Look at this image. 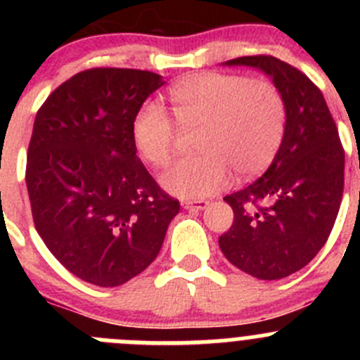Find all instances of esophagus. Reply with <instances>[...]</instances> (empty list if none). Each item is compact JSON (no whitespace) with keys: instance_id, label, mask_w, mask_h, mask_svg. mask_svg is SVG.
Segmentation results:
<instances>
[{"instance_id":"1","label":"esophagus","mask_w":360,"mask_h":360,"mask_svg":"<svg viewBox=\"0 0 360 360\" xmlns=\"http://www.w3.org/2000/svg\"><path fill=\"white\" fill-rule=\"evenodd\" d=\"M207 205H209V202H207V200H186V202H183L184 209H190V210H202V209H205Z\"/></svg>"}]
</instances>
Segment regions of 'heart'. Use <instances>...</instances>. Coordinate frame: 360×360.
Segmentation results:
<instances>
[{
	"label": "heart",
	"mask_w": 360,
	"mask_h": 360,
	"mask_svg": "<svg viewBox=\"0 0 360 360\" xmlns=\"http://www.w3.org/2000/svg\"><path fill=\"white\" fill-rule=\"evenodd\" d=\"M170 111L155 99L132 118L134 146L151 167H163L174 153L177 127L195 129L193 157L179 158L160 183L181 198H203L231 183V170L254 176L271 163L285 132V101L275 83L231 72H198L167 92Z\"/></svg>",
	"instance_id": "b5f03b06"
}]
</instances>
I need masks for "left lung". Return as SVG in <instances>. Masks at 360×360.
<instances>
[{
  "instance_id": "left-lung-1",
  "label": "left lung",
  "mask_w": 360,
  "mask_h": 360,
  "mask_svg": "<svg viewBox=\"0 0 360 360\" xmlns=\"http://www.w3.org/2000/svg\"><path fill=\"white\" fill-rule=\"evenodd\" d=\"M274 78L285 101V132L266 172L226 195L235 214L219 237L226 259L261 281H277L307 266L329 233L345 184V150L319 86L304 72L271 56L228 60Z\"/></svg>"
}]
</instances>
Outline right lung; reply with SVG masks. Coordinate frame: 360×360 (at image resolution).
Wrapping results in <instances>:
<instances>
[{
  "instance_id": "right-lung-1",
  "label": "right lung",
  "mask_w": 360,
  "mask_h": 360,
  "mask_svg": "<svg viewBox=\"0 0 360 360\" xmlns=\"http://www.w3.org/2000/svg\"><path fill=\"white\" fill-rule=\"evenodd\" d=\"M162 76L92 68L57 86L36 112L25 184L32 221L66 270L116 288L146 270L179 212L137 158L132 118Z\"/></svg>"
}]
</instances>
